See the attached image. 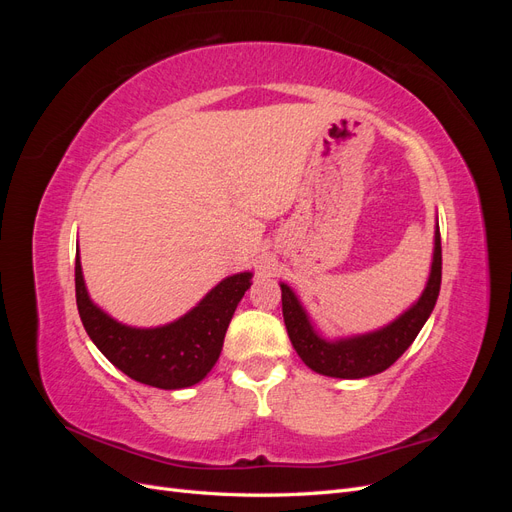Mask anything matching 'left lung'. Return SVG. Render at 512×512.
<instances>
[{"label": "left lung", "instance_id": "left-lung-1", "mask_svg": "<svg viewBox=\"0 0 512 512\" xmlns=\"http://www.w3.org/2000/svg\"><path fill=\"white\" fill-rule=\"evenodd\" d=\"M442 284V243L440 228H436V241H433V260L427 286L418 301L406 309L386 327L365 335H352L342 339H324L316 329L307 312L303 309L297 294L290 286H282V312L290 342L301 356V361L314 369L316 374L356 380L380 374L389 369L423 329L429 314L436 307Z\"/></svg>", "mask_w": 512, "mask_h": 512}]
</instances>
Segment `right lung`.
I'll use <instances>...</instances> for the list:
<instances>
[{"label":"right lung","instance_id":"add662e5","mask_svg":"<svg viewBox=\"0 0 512 512\" xmlns=\"http://www.w3.org/2000/svg\"><path fill=\"white\" fill-rule=\"evenodd\" d=\"M76 307L91 342L132 380L175 391L198 384L220 359L232 314L252 286V273L230 275L179 320L156 329L121 324L89 299L81 258L74 265Z\"/></svg>","mask_w":512,"mask_h":512}]
</instances>
